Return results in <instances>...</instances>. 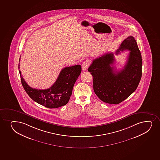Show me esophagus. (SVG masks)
Masks as SVG:
<instances>
[{
    "label": "esophagus",
    "mask_w": 160,
    "mask_h": 160,
    "mask_svg": "<svg viewBox=\"0 0 160 160\" xmlns=\"http://www.w3.org/2000/svg\"><path fill=\"white\" fill-rule=\"evenodd\" d=\"M90 62L88 60H86V61L83 62V63L82 64V70H83V71L86 70L87 68H88L89 66L90 65Z\"/></svg>",
    "instance_id": "1"
}]
</instances>
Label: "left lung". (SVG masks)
<instances>
[{"mask_svg": "<svg viewBox=\"0 0 160 160\" xmlns=\"http://www.w3.org/2000/svg\"><path fill=\"white\" fill-rule=\"evenodd\" d=\"M129 50L124 68L117 71L112 67L115 58L112 52L93 60L88 71L93 77V90L104 102L118 104L136 90L142 75V58L136 40L129 36L123 40L115 54Z\"/></svg>", "mask_w": 160, "mask_h": 160, "instance_id": "1", "label": "left lung"}]
</instances>
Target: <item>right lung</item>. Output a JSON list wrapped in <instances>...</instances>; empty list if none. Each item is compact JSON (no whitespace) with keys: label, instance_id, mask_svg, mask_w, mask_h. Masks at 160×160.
I'll return each instance as SVG.
<instances>
[{"label":"right lung","instance_id":"right-lung-1","mask_svg":"<svg viewBox=\"0 0 160 160\" xmlns=\"http://www.w3.org/2000/svg\"><path fill=\"white\" fill-rule=\"evenodd\" d=\"M81 72L80 65L64 68L52 86L40 90L29 86L19 71L22 84L28 95L36 102L49 108H56L67 104L72 95L74 84Z\"/></svg>","mask_w":160,"mask_h":160}]
</instances>
